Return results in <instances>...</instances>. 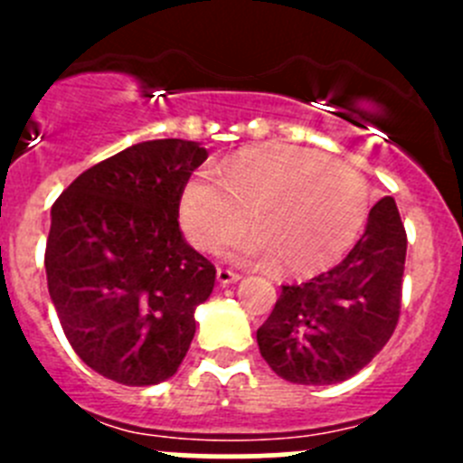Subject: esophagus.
<instances>
[{"instance_id": "34e87169", "label": "esophagus", "mask_w": 463, "mask_h": 463, "mask_svg": "<svg viewBox=\"0 0 463 463\" xmlns=\"http://www.w3.org/2000/svg\"><path fill=\"white\" fill-rule=\"evenodd\" d=\"M217 279H219V284H222V287H228V284L240 282L241 275L235 273V270H231V269H219L217 270Z\"/></svg>"}]
</instances>
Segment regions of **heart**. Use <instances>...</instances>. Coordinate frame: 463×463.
<instances>
[{
    "label": "heart",
    "mask_w": 463,
    "mask_h": 463,
    "mask_svg": "<svg viewBox=\"0 0 463 463\" xmlns=\"http://www.w3.org/2000/svg\"><path fill=\"white\" fill-rule=\"evenodd\" d=\"M250 213L258 226L241 232L226 255L241 264L282 260L296 275L335 264L356 240L367 214L365 181L316 149L287 143L250 147L194 170L179 193V222L197 249H222Z\"/></svg>",
    "instance_id": "obj_1"
}]
</instances>
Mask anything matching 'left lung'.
<instances>
[{
    "label": "left lung",
    "mask_w": 463,
    "mask_h": 463,
    "mask_svg": "<svg viewBox=\"0 0 463 463\" xmlns=\"http://www.w3.org/2000/svg\"><path fill=\"white\" fill-rule=\"evenodd\" d=\"M405 249L396 202L383 197L347 258L309 282L282 287L258 329L270 370L298 385H334L358 374L399 322Z\"/></svg>",
    "instance_id": "left-lung-1"
}]
</instances>
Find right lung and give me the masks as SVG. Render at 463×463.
<instances>
[{
    "label": "right lung",
    "mask_w": 463,
    "mask_h": 463,
    "mask_svg": "<svg viewBox=\"0 0 463 463\" xmlns=\"http://www.w3.org/2000/svg\"><path fill=\"white\" fill-rule=\"evenodd\" d=\"M202 143H137L82 172L51 208L46 282L64 335L93 372L123 385L175 376L214 266L179 228Z\"/></svg>",
    "instance_id": "right-lung-1"
}]
</instances>
